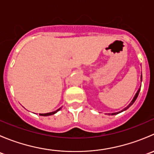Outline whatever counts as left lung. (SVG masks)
Instances as JSON below:
<instances>
[{
  "instance_id": "1",
  "label": "left lung",
  "mask_w": 154,
  "mask_h": 154,
  "mask_svg": "<svg viewBox=\"0 0 154 154\" xmlns=\"http://www.w3.org/2000/svg\"><path fill=\"white\" fill-rule=\"evenodd\" d=\"M141 80H142V76H141ZM140 88H139V90H138V91H137V92H136V94H135V96H134V97H133V100H132V101H131V103H130V104H129V105H128V106H127V107H126V108H125V109H123V110H122V111H121V112H115V113H112V116H114V115H116V114H119V113L122 112H123V111H125V110H126V109H128V108H129V107H130V106H131V105H132V104H133V103H134V102H135V100H136V98H137L138 95H139V91H140Z\"/></svg>"
}]
</instances>
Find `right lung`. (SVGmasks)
<instances>
[{
	"mask_svg": "<svg viewBox=\"0 0 154 154\" xmlns=\"http://www.w3.org/2000/svg\"><path fill=\"white\" fill-rule=\"evenodd\" d=\"M60 109H61V108L58 109H57V110H56V111H54V112H52L44 113V114H39V115H40V116H51V115H54V114H55L56 112H58L59 110H60Z\"/></svg>",
	"mask_w": 154,
	"mask_h": 154,
	"instance_id": "right-lung-1",
	"label": "right lung"
}]
</instances>
